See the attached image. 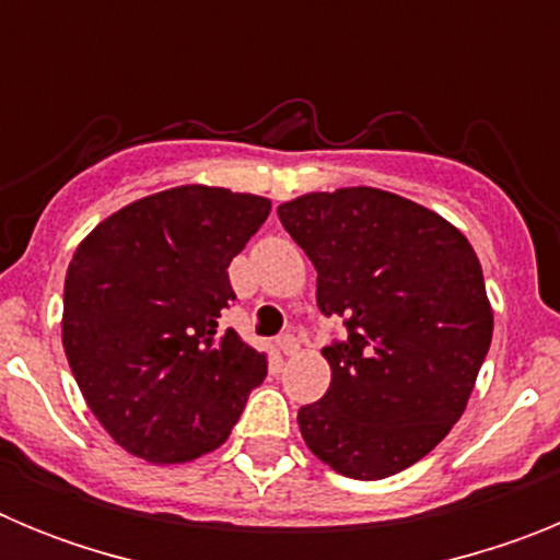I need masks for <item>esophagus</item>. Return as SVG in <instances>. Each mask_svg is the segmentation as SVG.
I'll return each instance as SVG.
<instances>
[{"mask_svg": "<svg viewBox=\"0 0 560 560\" xmlns=\"http://www.w3.org/2000/svg\"><path fill=\"white\" fill-rule=\"evenodd\" d=\"M277 350H280L283 355H294L296 350H300V341H296V336L283 334L280 339H277Z\"/></svg>", "mask_w": 560, "mask_h": 560, "instance_id": "esophagus-1", "label": "esophagus"}]
</instances>
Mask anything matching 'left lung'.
Listing matches in <instances>:
<instances>
[{"mask_svg": "<svg viewBox=\"0 0 560 560\" xmlns=\"http://www.w3.org/2000/svg\"><path fill=\"white\" fill-rule=\"evenodd\" d=\"M277 215L314 264L319 311L348 328L323 348L328 393L296 412L305 446L341 477H393L452 432L491 348L477 252L378 187L305 192Z\"/></svg>", "mask_w": 560, "mask_h": 560, "instance_id": "left-lung-1", "label": "left lung"}]
</instances>
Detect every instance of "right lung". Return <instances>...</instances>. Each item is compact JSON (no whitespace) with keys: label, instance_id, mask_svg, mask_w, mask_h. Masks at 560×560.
Listing matches in <instances>:
<instances>
[{"label":"right lung","instance_id":"right-lung-1","mask_svg":"<svg viewBox=\"0 0 560 560\" xmlns=\"http://www.w3.org/2000/svg\"><path fill=\"white\" fill-rule=\"evenodd\" d=\"M271 201L182 185L122 207L81 241L63 283L61 339L89 409L117 446L153 465L219 448L266 378L235 330L232 257Z\"/></svg>","mask_w":560,"mask_h":560}]
</instances>
